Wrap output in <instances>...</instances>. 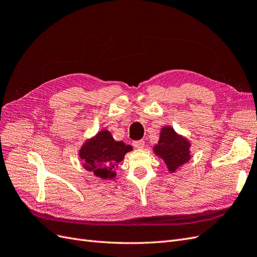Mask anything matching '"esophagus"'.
Segmentation results:
<instances>
[{"label": "esophagus", "instance_id": "esophagus-1", "mask_svg": "<svg viewBox=\"0 0 257 257\" xmlns=\"http://www.w3.org/2000/svg\"><path fill=\"white\" fill-rule=\"evenodd\" d=\"M133 146L135 148H137V149H143V148L145 147V142L144 141H135V142H133Z\"/></svg>", "mask_w": 257, "mask_h": 257}]
</instances>
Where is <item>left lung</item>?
<instances>
[{
    "mask_svg": "<svg viewBox=\"0 0 257 257\" xmlns=\"http://www.w3.org/2000/svg\"><path fill=\"white\" fill-rule=\"evenodd\" d=\"M190 147L189 141L178 135L173 127L164 126L161 131L159 144L154 146L153 150L164 160L169 172L174 173L191 159Z\"/></svg>",
    "mask_w": 257,
    "mask_h": 257,
    "instance_id": "1",
    "label": "left lung"
}]
</instances>
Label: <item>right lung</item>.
I'll use <instances>...</instances> for the list:
<instances>
[{"label":"right lung","instance_id":"obj_1","mask_svg":"<svg viewBox=\"0 0 257 257\" xmlns=\"http://www.w3.org/2000/svg\"><path fill=\"white\" fill-rule=\"evenodd\" d=\"M131 150V146H126L123 142H115L110 132L104 130L84 143L79 157L83 161L85 169L106 180L115 177L114 167Z\"/></svg>","mask_w":257,"mask_h":257}]
</instances>
